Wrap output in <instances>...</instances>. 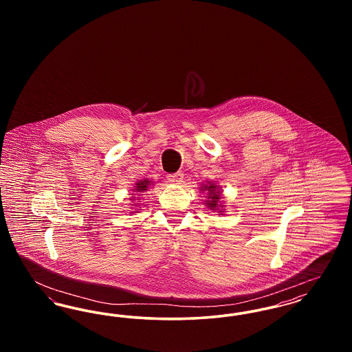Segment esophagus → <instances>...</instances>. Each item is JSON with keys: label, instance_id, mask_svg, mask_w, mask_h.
Instances as JSON below:
<instances>
[{"label": "esophagus", "instance_id": "obj_1", "mask_svg": "<svg viewBox=\"0 0 352 352\" xmlns=\"http://www.w3.org/2000/svg\"><path fill=\"white\" fill-rule=\"evenodd\" d=\"M168 181L170 184H181L184 181V173L178 171V173H174V174H168Z\"/></svg>", "mask_w": 352, "mask_h": 352}]
</instances>
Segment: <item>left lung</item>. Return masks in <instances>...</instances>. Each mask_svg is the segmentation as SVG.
Returning <instances> with one entry per match:
<instances>
[{
    "label": "left lung",
    "instance_id": "8db88e82",
    "mask_svg": "<svg viewBox=\"0 0 352 352\" xmlns=\"http://www.w3.org/2000/svg\"><path fill=\"white\" fill-rule=\"evenodd\" d=\"M204 190H208V192H210V197H208L210 201H207L206 204H207L210 208L215 210V208L218 207V199L220 198V197H219V192H217V186H214V184L204 186Z\"/></svg>",
    "mask_w": 352,
    "mask_h": 352
}]
</instances>
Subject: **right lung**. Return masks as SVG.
Returning a JSON list of instances; mask_svg holds the SVG:
<instances>
[{
	"instance_id": "1",
	"label": "right lung",
	"mask_w": 352,
	"mask_h": 352,
	"mask_svg": "<svg viewBox=\"0 0 352 352\" xmlns=\"http://www.w3.org/2000/svg\"><path fill=\"white\" fill-rule=\"evenodd\" d=\"M148 184H149L148 181H144V182L141 181V182H138L137 186H135V190H137V191H145V190L148 188Z\"/></svg>"
}]
</instances>
